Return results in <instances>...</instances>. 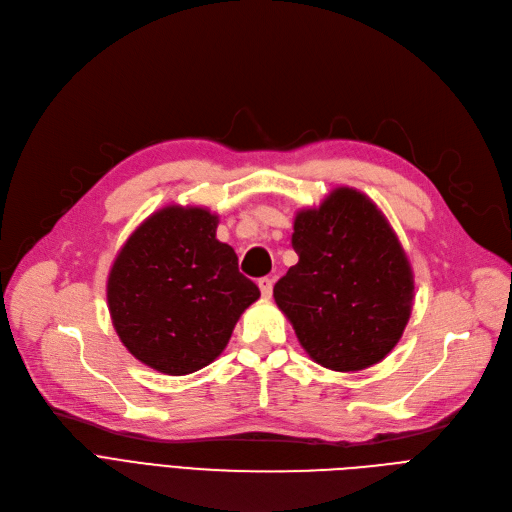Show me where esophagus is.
Returning <instances> with one entry per match:
<instances>
[{
    "label": "esophagus",
    "instance_id": "1",
    "mask_svg": "<svg viewBox=\"0 0 512 512\" xmlns=\"http://www.w3.org/2000/svg\"><path fill=\"white\" fill-rule=\"evenodd\" d=\"M259 290L265 299L272 297V288H274V280L272 278H259Z\"/></svg>",
    "mask_w": 512,
    "mask_h": 512
}]
</instances>
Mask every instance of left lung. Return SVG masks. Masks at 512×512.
<instances>
[{
    "mask_svg": "<svg viewBox=\"0 0 512 512\" xmlns=\"http://www.w3.org/2000/svg\"><path fill=\"white\" fill-rule=\"evenodd\" d=\"M299 263L274 286L307 355L334 371L380 363L407 328L415 280L398 236L367 195L338 186L294 218Z\"/></svg>",
    "mask_w": 512,
    "mask_h": 512,
    "instance_id": "obj_1",
    "label": "left lung"
}]
</instances>
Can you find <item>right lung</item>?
I'll return each mask as SVG.
<instances>
[{
    "mask_svg": "<svg viewBox=\"0 0 512 512\" xmlns=\"http://www.w3.org/2000/svg\"><path fill=\"white\" fill-rule=\"evenodd\" d=\"M215 228L205 207L168 205L128 236L110 270L112 324L128 353L159 373L186 375L220 357L259 299Z\"/></svg>",
    "mask_w": 512,
    "mask_h": 512,
    "instance_id": "obj_1",
    "label": "right lung"
}]
</instances>
